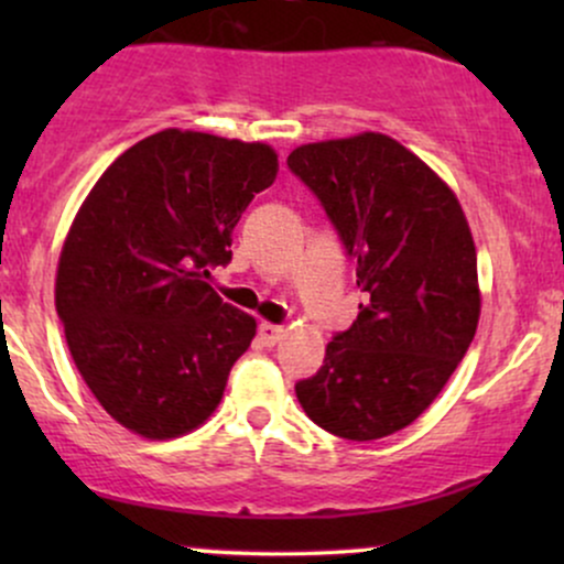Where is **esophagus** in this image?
<instances>
[{
    "instance_id": "obj_1",
    "label": "esophagus",
    "mask_w": 564,
    "mask_h": 564,
    "mask_svg": "<svg viewBox=\"0 0 564 564\" xmlns=\"http://www.w3.org/2000/svg\"><path fill=\"white\" fill-rule=\"evenodd\" d=\"M283 336H286V328L278 326V323H260V339L264 347H275Z\"/></svg>"
}]
</instances>
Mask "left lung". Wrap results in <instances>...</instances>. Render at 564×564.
Wrapping results in <instances>:
<instances>
[{"mask_svg":"<svg viewBox=\"0 0 564 564\" xmlns=\"http://www.w3.org/2000/svg\"><path fill=\"white\" fill-rule=\"evenodd\" d=\"M358 262V321L296 384L332 435L379 440L416 422L448 384L480 321L477 249L456 193L390 134L307 142L289 153Z\"/></svg>","mask_w":564,"mask_h":564,"instance_id":"1","label":"left lung"}]
</instances>
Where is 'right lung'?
<instances>
[{
	"instance_id": "obj_1",
	"label": "right lung",
	"mask_w": 564,
	"mask_h": 564,
	"mask_svg": "<svg viewBox=\"0 0 564 564\" xmlns=\"http://www.w3.org/2000/svg\"><path fill=\"white\" fill-rule=\"evenodd\" d=\"M275 172L268 142L172 127L134 142L84 198L55 310L84 384L124 430L172 440L217 411L257 321L206 278L230 262L232 228Z\"/></svg>"
}]
</instances>
